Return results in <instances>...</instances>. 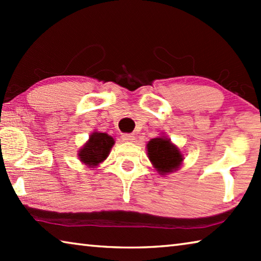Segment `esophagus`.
I'll use <instances>...</instances> for the list:
<instances>
[{"mask_svg": "<svg viewBox=\"0 0 261 261\" xmlns=\"http://www.w3.org/2000/svg\"><path fill=\"white\" fill-rule=\"evenodd\" d=\"M122 139L123 141H134L135 140V136L132 134H123L122 135Z\"/></svg>", "mask_w": 261, "mask_h": 261, "instance_id": "34e87169", "label": "esophagus"}]
</instances>
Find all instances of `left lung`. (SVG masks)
<instances>
[{
  "instance_id": "8db88e82",
  "label": "left lung",
  "mask_w": 261,
  "mask_h": 261,
  "mask_svg": "<svg viewBox=\"0 0 261 261\" xmlns=\"http://www.w3.org/2000/svg\"><path fill=\"white\" fill-rule=\"evenodd\" d=\"M147 154L153 166L161 175L177 169L183 160L178 148L174 146L170 140L165 137L149 140L147 144Z\"/></svg>"
}]
</instances>
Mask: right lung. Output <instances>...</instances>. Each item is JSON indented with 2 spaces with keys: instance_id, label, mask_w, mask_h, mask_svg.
<instances>
[{
  "instance_id": "add662e5",
  "label": "right lung",
  "mask_w": 261,
  "mask_h": 261,
  "mask_svg": "<svg viewBox=\"0 0 261 261\" xmlns=\"http://www.w3.org/2000/svg\"><path fill=\"white\" fill-rule=\"evenodd\" d=\"M113 145L114 139L112 137L107 134L94 132L91 135L90 140L85 144V146L79 151V159L90 167L98 166L108 156Z\"/></svg>"
}]
</instances>
